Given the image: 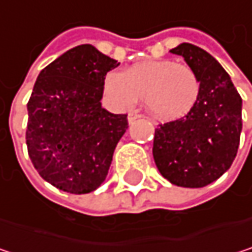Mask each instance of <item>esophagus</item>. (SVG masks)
Here are the masks:
<instances>
[{"mask_svg":"<svg viewBox=\"0 0 252 252\" xmlns=\"http://www.w3.org/2000/svg\"><path fill=\"white\" fill-rule=\"evenodd\" d=\"M140 117H141V115H138V114H135V112H131V114H128V123L132 124V123H134L135 120H138Z\"/></svg>","mask_w":252,"mask_h":252,"instance_id":"1","label":"esophagus"}]
</instances>
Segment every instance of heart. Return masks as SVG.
Masks as SVG:
<instances>
[{"instance_id": "b5f03b06", "label": "heart", "mask_w": 252, "mask_h": 252, "mask_svg": "<svg viewBox=\"0 0 252 252\" xmlns=\"http://www.w3.org/2000/svg\"><path fill=\"white\" fill-rule=\"evenodd\" d=\"M103 89L109 100L121 109L132 108L144 96L147 111L159 121L185 117L200 96L197 74L188 65L171 60H146L126 73L109 71Z\"/></svg>"}]
</instances>
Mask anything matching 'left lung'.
<instances>
[{
	"mask_svg": "<svg viewBox=\"0 0 252 252\" xmlns=\"http://www.w3.org/2000/svg\"><path fill=\"white\" fill-rule=\"evenodd\" d=\"M181 55L200 81V96L182 118L155 131V163L171 184L201 188L230 168L242 131V99L225 68L204 49L181 43Z\"/></svg>",
	"mask_w": 252,
	"mask_h": 252,
	"instance_id": "left-lung-1",
	"label": "left lung"
}]
</instances>
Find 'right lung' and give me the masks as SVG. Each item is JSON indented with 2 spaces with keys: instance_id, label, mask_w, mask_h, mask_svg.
<instances>
[{
  "instance_id": "right-lung-1",
  "label": "right lung",
  "mask_w": 252,
  "mask_h": 252,
  "mask_svg": "<svg viewBox=\"0 0 252 252\" xmlns=\"http://www.w3.org/2000/svg\"><path fill=\"white\" fill-rule=\"evenodd\" d=\"M120 63L86 43L64 52L37 76L27 103L29 158L46 182L87 194L108 175L126 115L102 108L103 80Z\"/></svg>"
}]
</instances>
